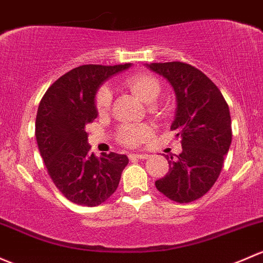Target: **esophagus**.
I'll list each match as a JSON object with an SVG mask.
<instances>
[{
    "label": "esophagus",
    "instance_id": "1",
    "mask_svg": "<svg viewBox=\"0 0 263 263\" xmlns=\"http://www.w3.org/2000/svg\"><path fill=\"white\" fill-rule=\"evenodd\" d=\"M128 157L129 159H140V160H146V159H148V157H150V155L148 154H131V155H128Z\"/></svg>",
    "mask_w": 263,
    "mask_h": 263
}]
</instances>
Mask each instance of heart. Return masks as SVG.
I'll list each match as a JSON object with an SVG mask.
<instances>
[{
	"mask_svg": "<svg viewBox=\"0 0 263 263\" xmlns=\"http://www.w3.org/2000/svg\"><path fill=\"white\" fill-rule=\"evenodd\" d=\"M124 87L128 88L141 102L153 104L161 93L159 79L148 74H135L124 81ZM112 102L109 88L102 87L96 96V108L98 113H106ZM151 136V129L147 126H124L120 131V139L127 146H139Z\"/></svg>",
	"mask_w": 263,
	"mask_h": 263,
	"instance_id": "1",
	"label": "heart"
}]
</instances>
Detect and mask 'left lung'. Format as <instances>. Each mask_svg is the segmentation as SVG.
Returning a JSON list of instances; mask_svg holds the SVG:
<instances>
[{
  "instance_id": "1",
  "label": "left lung",
  "mask_w": 263,
  "mask_h": 263,
  "mask_svg": "<svg viewBox=\"0 0 263 263\" xmlns=\"http://www.w3.org/2000/svg\"><path fill=\"white\" fill-rule=\"evenodd\" d=\"M150 70L173 87L176 109L171 129L181 139V154L167 159L168 173L155 185L178 203H190L211 190L232 142L231 115L220 90L194 66L180 62L151 63Z\"/></svg>"
}]
</instances>
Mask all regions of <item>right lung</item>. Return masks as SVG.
<instances>
[{"instance_id":"add662e5","label":"right lung","mask_w":263,"mask_h":263,"mask_svg":"<svg viewBox=\"0 0 263 263\" xmlns=\"http://www.w3.org/2000/svg\"><path fill=\"white\" fill-rule=\"evenodd\" d=\"M123 65H82L60 77L46 90L37 108L35 136L48 173L68 200L97 206L117 189L126 155L90 153L85 127L98 116L96 96L113 76L131 68Z\"/></svg>"}]
</instances>
